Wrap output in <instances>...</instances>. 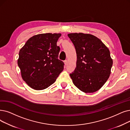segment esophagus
Wrapping results in <instances>:
<instances>
[{"label": "esophagus", "mask_w": 130, "mask_h": 130, "mask_svg": "<svg viewBox=\"0 0 130 130\" xmlns=\"http://www.w3.org/2000/svg\"><path fill=\"white\" fill-rule=\"evenodd\" d=\"M64 62V64L65 65H67V64H68V61H67V60H65Z\"/></svg>", "instance_id": "1"}]
</instances>
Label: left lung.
Segmentation results:
<instances>
[{"instance_id":"obj_1","label":"left lung","mask_w":130,"mask_h":130,"mask_svg":"<svg viewBox=\"0 0 130 130\" xmlns=\"http://www.w3.org/2000/svg\"><path fill=\"white\" fill-rule=\"evenodd\" d=\"M77 55L76 67L70 74L74 85L85 93L98 91L108 80L112 65L110 52L99 38L90 34H68Z\"/></svg>"}]
</instances>
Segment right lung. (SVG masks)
<instances>
[{"instance_id":"right-lung-1","label":"right lung","mask_w":130,"mask_h":130,"mask_svg":"<svg viewBox=\"0 0 130 130\" xmlns=\"http://www.w3.org/2000/svg\"><path fill=\"white\" fill-rule=\"evenodd\" d=\"M60 33H42L28 40L19 52L18 64L23 80L31 88H47L63 71L64 63L58 59L57 42Z\"/></svg>"}]
</instances>
